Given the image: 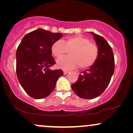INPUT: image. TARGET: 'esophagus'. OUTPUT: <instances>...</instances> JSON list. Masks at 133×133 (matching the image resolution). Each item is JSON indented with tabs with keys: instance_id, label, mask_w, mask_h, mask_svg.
I'll return each mask as SVG.
<instances>
[{
	"instance_id": "obj_1",
	"label": "esophagus",
	"mask_w": 133,
	"mask_h": 133,
	"mask_svg": "<svg viewBox=\"0 0 133 133\" xmlns=\"http://www.w3.org/2000/svg\"><path fill=\"white\" fill-rule=\"evenodd\" d=\"M69 72V71H65V70H64V75H66Z\"/></svg>"
}]
</instances>
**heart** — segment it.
Returning a JSON list of instances; mask_svg holds the SVG:
<instances>
[{"mask_svg":"<svg viewBox=\"0 0 133 133\" xmlns=\"http://www.w3.org/2000/svg\"><path fill=\"white\" fill-rule=\"evenodd\" d=\"M52 53L56 58H61L69 51V56L57 61L59 68L70 69L79 65L81 68H89L94 64L99 55L98 47L89 39L80 35L68 37L63 41H57L51 47Z\"/></svg>","mask_w":133,"mask_h":133,"instance_id":"heart-1","label":"heart"}]
</instances>
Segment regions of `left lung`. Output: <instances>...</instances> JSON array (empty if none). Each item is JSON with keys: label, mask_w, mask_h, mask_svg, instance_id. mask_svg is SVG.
Instances as JSON below:
<instances>
[{"label": "left lung", "mask_w": 133, "mask_h": 133, "mask_svg": "<svg viewBox=\"0 0 133 133\" xmlns=\"http://www.w3.org/2000/svg\"><path fill=\"white\" fill-rule=\"evenodd\" d=\"M91 33L98 47V57L89 69L81 72L77 81L71 86L76 95L87 99L98 97L105 91L114 71V58L111 47L102 36Z\"/></svg>", "instance_id": "left-lung-1"}]
</instances>
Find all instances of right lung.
Masks as SVG:
<instances>
[{
    "label": "right lung",
    "mask_w": 133,
    "mask_h": 133,
    "mask_svg": "<svg viewBox=\"0 0 133 133\" xmlns=\"http://www.w3.org/2000/svg\"><path fill=\"white\" fill-rule=\"evenodd\" d=\"M62 36L61 33L37 29L27 34L17 47V76L24 91L33 98L47 97L63 75L61 69H49L56 64L52 56V45Z\"/></svg>",
    "instance_id": "add662e5"
}]
</instances>
